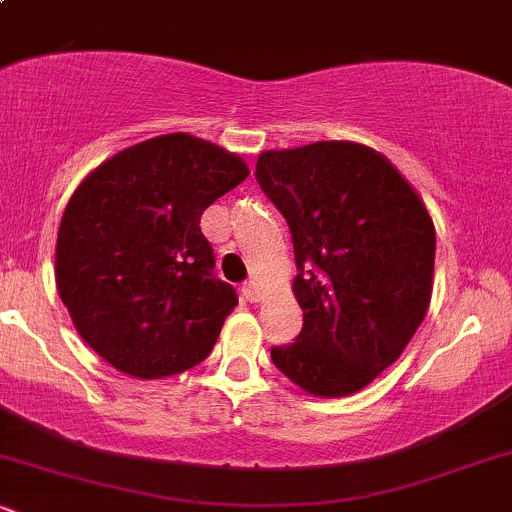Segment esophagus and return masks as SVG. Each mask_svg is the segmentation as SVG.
Listing matches in <instances>:
<instances>
[{
    "instance_id": "1",
    "label": "esophagus",
    "mask_w": 512,
    "mask_h": 512,
    "mask_svg": "<svg viewBox=\"0 0 512 512\" xmlns=\"http://www.w3.org/2000/svg\"><path fill=\"white\" fill-rule=\"evenodd\" d=\"M243 298H245V301H250V303H260L262 301L260 284H257V281H248V284L243 286Z\"/></svg>"
}]
</instances>
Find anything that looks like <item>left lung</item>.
Masks as SVG:
<instances>
[{"instance_id": "left-lung-1", "label": "left lung", "mask_w": 512, "mask_h": 512, "mask_svg": "<svg viewBox=\"0 0 512 512\" xmlns=\"http://www.w3.org/2000/svg\"><path fill=\"white\" fill-rule=\"evenodd\" d=\"M255 178L284 214L303 310L274 366L315 397H344L402 356L433 293L436 228L424 199L375 149L315 142L262 151Z\"/></svg>"}]
</instances>
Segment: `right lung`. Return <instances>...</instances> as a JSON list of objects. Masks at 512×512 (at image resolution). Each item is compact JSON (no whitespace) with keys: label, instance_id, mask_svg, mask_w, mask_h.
<instances>
[{"label":"right lung","instance_id":"add662e5","mask_svg":"<svg viewBox=\"0 0 512 512\" xmlns=\"http://www.w3.org/2000/svg\"><path fill=\"white\" fill-rule=\"evenodd\" d=\"M248 175L238 154L175 132L127 146L81 180L57 231L55 281L103 361L154 380L211 354L238 296L211 274L199 219Z\"/></svg>","mask_w":512,"mask_h":512}]
</instances>
